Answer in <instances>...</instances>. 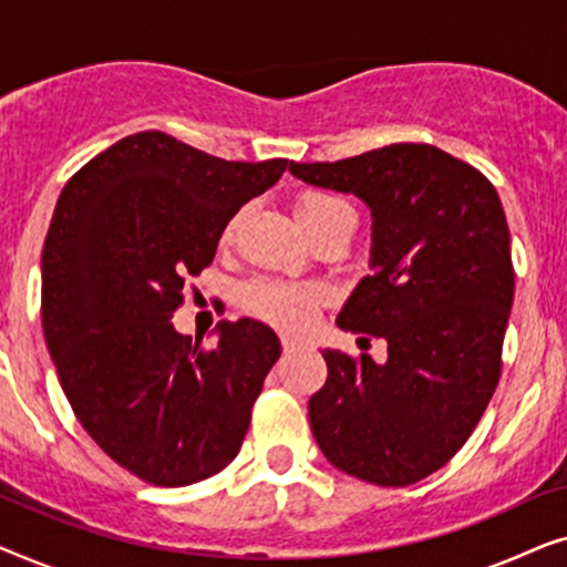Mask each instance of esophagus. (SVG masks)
<instances>
[{"instance_id":"obj_1","label":"esophagus","mask_w":567,"mask_h":567,"mask_svg":"<svg viewBox=\"0 0 567 567\" xmlns=\"http://www.w3.org/2000/svg\"><path fill=\"white\" fill-rule=\"evenodd\" d=\"M281 346H284V353L286 355L297 353V351H301V348H305V343H299V340H293V338H284Z\"/></svg>"}]
</instances>
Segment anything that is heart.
Returning a JSON list of instances; mask_svg holds the SVG:
<instances>
[{
	"label": "heart",
	"mask_w": 567,
	"mask_h": 567,
	"mask_svg": "<svg viewBox=\"0 0 567 567\" xmlns=\"http://www.w3.org/2000/svg\"><path fill=\"white\" fill-rule=\"evenodd\" d=\"M343 208H348L346 200L322 190H305L293 200V212H297V219L307 235ZM235 227L237 219H231L224 227V243L235 237ZM239 301H243L247 315L258 317L278 330L305 332L317 320L320 309L328 305V289L317 284L281 281V278H255V281L243 286Z\"/></svg>",
	"instance_id": "heart-1"
}]
</instances>
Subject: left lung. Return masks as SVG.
Returning <instances> with one entry per match:
<instances>
[{"mask_svg": "<svg viewBox=\"0 0 567 567\" xmlns=\"http://www.w3.org/2000/svg\"><path fill=\"white\" fill-rule=\"evenodd\" d=\"M301 183L371 212V258L338 328L386 340V361L324 348L309 398L317 446L363 483L405 487L452 460L501 377L514 305L511 235L491 181L431 144L340 162H291Z\"/></svg>", "mask_w": 567, "mask_h": 567, "instance_id": "8db88e82", "label": "left lung"}]
</instances>
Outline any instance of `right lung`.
Masks as SVG:
<instances>
[{
	"instance_id": "obj_1",
	"label": "right lung",
	"mask_w": 567,
	"mask_h": 567,
	"mask_svg": "<svg viewBox=\"0 0 567 567\" xmlns=\"http://www.w3.org/2000/svg\"><path fill=\"white\" fill-rule=\"evenodd\" d=\"M286 167L142 131L90 159L56 200L41 258L45 346L84 431L146 483H198L243 446L278 336L250 317L221 320L206 351L169 320L231 216Z\"/></svg>"
}]
</instances>
